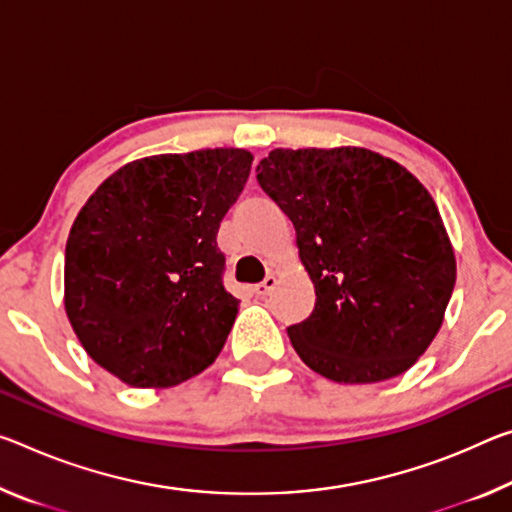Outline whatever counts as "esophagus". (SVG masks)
Listing matches in <instances>:
<instances>
[{
    "label": "esophagus",
    "mask_w": 512,
    "mask_h": 512,
    "mask_svg": "<svg viewBox=\"0 0 512 512\" xmlns=\"http://www.w3.org/2000/svg\"><path fill=\"white\" fill-rule=\"evenodd\" d=\"M275 285H278V278H275V275H266V278L259 282V285H255V294L257 296H269L271 291L275 289Z\"/></svg>",
    "instance_id": "esophagus-1"
}]
</instances>
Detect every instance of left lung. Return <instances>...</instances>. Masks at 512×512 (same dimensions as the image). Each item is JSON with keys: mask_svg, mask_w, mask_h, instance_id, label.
I'll return each mask as SVG.
<instances>
[{"mask_svg": "<svg viewBox=\"0 0 512 512\" xmlns=\"http://www.w3.org/2000/svg\"><path fill=\"white\" fill-rule=\"evenodd\" d=\"M257 184L296 230L316 303L289 339L335 383H380L417 362L442 326L456 257L415 175L364 148L273 150Z\"/></svg>", "mask_w": 512, "mask_h": 512, "instance_id": "1", "label": "left lung"}]
</instances>
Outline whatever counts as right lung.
<instances>
[{
  "instance_id": "1",
  "label": "right lung",
  "mask_w": 512,
  "mask_h": 512,
  "mask_svg": "<svg viewBox=\"0 0 512 512\" xmlns=\"http://www.w3.org/2000/svg\"><path fill=\"white\" fill-rule=\"evenodd\" d=\"M239 148L159 154L100 184L66 246V312L86 353L132 387L212 364L237 319L218 227L250 175Z\"/></svg>"
}]
</instances>
